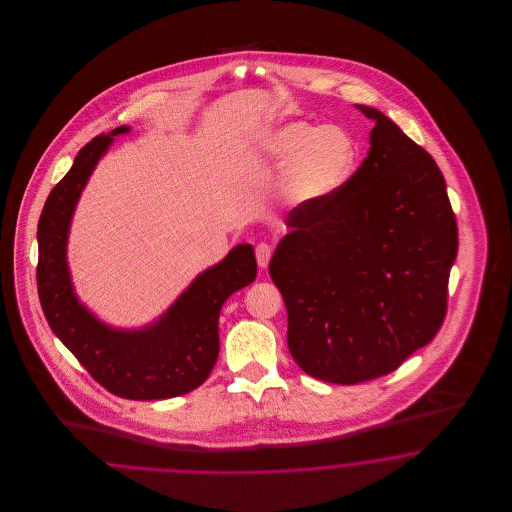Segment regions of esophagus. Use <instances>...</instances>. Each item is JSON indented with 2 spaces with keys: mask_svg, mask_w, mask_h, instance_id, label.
<instances>
[{
  "mask_svg": "<svg viewBox=\"0 0 512 512\" xmlns=\"http://www.w3.org/2000/svg\"><path fill=\"white\" fill-rule=\"evenodd\" d=\"M255 255H257V265L261 268L268 267V261L272 257V245L259 244L255 249Z\"/></svg>",
  "mask_w": 512,
  "mask_h": 512,
  "instance_id": "1",
  "label": "esophagus"
}]
</instances>
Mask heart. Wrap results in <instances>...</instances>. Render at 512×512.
Wrapping results in <instances>:
<instances>
[{
  "instance_id": "obj_1",
  "label": "heart",
  "mask_w": 512,
  "mask_h": 512,
  "mask_svg": "<svg viewBox=\"0 0 512 512\" xmlns=\"http://www.w3.org/2000/svg\"><path fill=\"white\" fill-rule=\"evenodd\" d=\"M255 149L282 167L278 194L290 205H317L340 194L357 167V144L340 126L288 121L263 130Z\"/></svg>"
}]
</instances>
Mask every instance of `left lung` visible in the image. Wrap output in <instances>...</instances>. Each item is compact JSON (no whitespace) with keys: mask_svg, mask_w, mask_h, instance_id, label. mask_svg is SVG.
<instances>
[{"mask_svg":"<svg viewBox=\"0 0 512 512\" xmlns=\"http://www.w3.org/2000/svg\"><path fill=\"white\" fill-rule=\"evenodd\" d=\"M340 194L299 205L268 272L288 311V347L309 376L359 384L434 340L447 311L457 220L430 153L382 111Z\"/></svg>","mask_w":512,"mask_h":512,"instance_id":"1","label":"left lung"}]
</instances>
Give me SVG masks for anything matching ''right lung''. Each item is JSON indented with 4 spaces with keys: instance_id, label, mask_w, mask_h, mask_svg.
<instances>
[{
    "instance_id": "add662e5",
    "label": "right lung",
    "mask_w": 512,
    "mask_h": 512,
    "mask_svg": "<svg viewBox=\"0 0 512 512\" xmlns=\"http://www.w3.org/2000/svg\"><path fill=\"white\" fill-rule=\"evenodd\" d=\"M119 126L82 147L71 171L51 190L38 222V295L49 328L105 390L134 401L171 399L199 388L219 359L224 301L257 276L253 245H236L197 274L171 307L142 328L99 320L74 292L67 261L74 209Z\"/></svg>"
}]
</instances>
